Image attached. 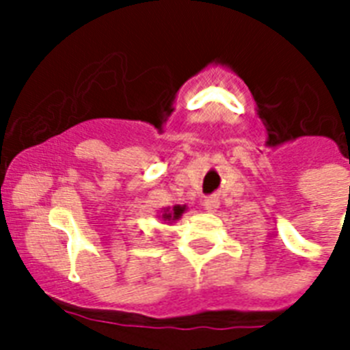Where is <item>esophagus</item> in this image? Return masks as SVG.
<instances>
[{
  "label": "esophagus",
  "instance_id": "1",
  "mask_svg": "<svg viewBox=\"0 0 350 350\" xmlns=\"http://www.w3.org/2000/svg\"><path fill=\"white\" fill-rule=\"evenodd\" d=\"M203 207H205V211L207 213H216L219 207V200L216 196H208L205 202H203Z\"/></svg>",
  "mask_w": 350,
  "mask_h": 350
}]
</instances>
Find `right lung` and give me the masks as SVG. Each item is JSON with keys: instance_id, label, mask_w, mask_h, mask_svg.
<instances>
[{"instance_id": "obj_1", "label": "right lung", "mask_w": 350, "mask_h": 350, "mask_svg": "<svg viewBox=\"0 0 350 350\" xmlns=\"http://www.w3.org/2000/svg\"><path fill=\"white\" fill-rule=\"evenodd\" d=\"M187 211V205H174V207H167L161 208V216L159 218L167 221V224H172L176 219L181 218V214Z\"/></svg>"}]
</instances>
